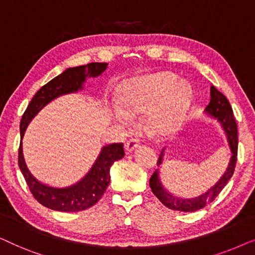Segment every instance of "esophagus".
Segmentation results:
<instances>
[{
  "label": "esophagus",
  "mask_w": 255,
  "mask_h": 255,
  "mask_svg": "<svg viewBox=\"0 0 255 255\" xmlns=\"http://www.w3.org/2000/svg\"><path fill=\"white\" fill-rule=\"evenodd\" d=\"M139 145V140L135 138H132L130 140L127 141V144H125V149H127V152H132L135 147H138Z\"/></svg>",
  "instance_id": "esophagus-1"
}]
</instances>
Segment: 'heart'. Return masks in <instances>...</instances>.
I'll return each mask as SVG.
<instances>
[{"label": "heart", "mask_w": 255, "mask_h": 255, "mask_svg": "<svg viewBox=\"0 0 255 255\" xmlns=\"http://www.w3.org/2000/svg\"><path fill=\"white\" fill-rule=\"evenodd\" d=\"M169 72L155 73L127 83L122 90L125 111L116 109L117 120L128 123L130 116L151 113V125L159 133L173 131L183 120L191 101V88Z\"/></svg>", "instance_id": "obj_1"}]
</instances>
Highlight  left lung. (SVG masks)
I'll return each mask as SVG.
<instances>
[{
  "mask_svg": "<svg viewBox=\"0 0 255 255\" xmlns=\"http://www.w3.org/2000/svg\"><path fill=\"white\" fill-rule=\"evenodd\" d=\"M210 102H209L208 107L205 108L204 111L209 116L216 118L222 124V127L226 133V137H228V142L230 149H231L232 156L230 159L228 168H226L225 173L223 174L221 179L218 180V182H216L215 186L211 187L208 191H205L204 194H201L198 196L190 198L177 197L174 196L173 194H170L162 186L161 181H160L159 170H155L151 176V179H149V187H151L153 194L159 198V201L165 207L172 209V210L193 212L204 208L205 205L210 203V202L214 201L218 196L219 193L223 190V188L226 186V183L232 177L233 172H235L237 154H238V130H237V124L235 116H233L231 104H230L228 99L221 92H218L214 86L210 87ZM162 155L163 149L159 156L158 162H156L158 165H161Z\"/></svg>",
  "mask_w": 255,
  "mask_h": 255,
  "instance_id": "left-lung-1",
  "label": "left lung"
}]
</instances>
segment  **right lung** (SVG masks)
<instances>
[{"instance_id":"add662e5","label":"right lung","mask_w":255,"mask_h":255,"mask_svg":"<svg viewBox=\"0 0 255 255\" xmlns=\"http://www.w3.org/2000/svg\"><path fill=\"white\" fill-rule=\"evenodd\" d=\"M107 67V62H92L79 67L67 68L60 75L55 76L53 80L41 87L24 111L19 127L20 138L23 139L24 132L32 118L47 103L58 96L81 90L87 78H96L102 74ZM124 154L123 142L104 146L86 176L73 186L65 188L46 186L31 175L24 161L22 141L18 149V166L31 194L41 205L55 211L74 212L93 207L103 196L110 182V167L115 161L123 158Z\"/></svg>"}]
</instances>
